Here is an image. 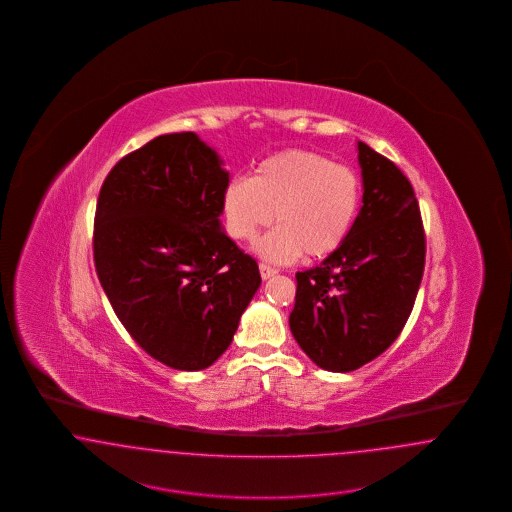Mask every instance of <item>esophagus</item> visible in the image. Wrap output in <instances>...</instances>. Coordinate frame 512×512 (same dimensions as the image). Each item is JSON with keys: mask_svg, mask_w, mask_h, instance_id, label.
I'll return each instance as SVG.
<instances>
[{"mask_svg": "<svg viewBox=\"0 0 512 512\" xmlns=\"http://www.w3.org/2000/svg\"><path fill=\"white\" fill-rule=\"evenodd\" d=\"M259 270H261V278H263V280H268V278H272L274 274H278L276 268L268 267L265 263L259 265Z\"/></svg>", "mask_w": 512, "mask_h": 512, "instance_id": "obj_1", "label": "esophagus"}]
</instances>
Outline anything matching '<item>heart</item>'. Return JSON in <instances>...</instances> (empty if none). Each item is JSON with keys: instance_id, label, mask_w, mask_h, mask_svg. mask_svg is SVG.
<instances>
[{"instance_id": "obj_1", "label": "heart", "mask_w": 512, "mask_h": 512, "mask_svg": "<svg viewBox=\"0 0 512 512\" xmlns=\"http://www.w3.org/2000/svg\"><path fill=\"white\" fill-rule=\"evenodd\" d=\"M359 205L357 172L305 149L270 155L253 178H232L222 194L224 226L232 240L253 242L272 220L278 222L257 244V253L274 263H288L301 253L305 259H324L338 251Z\"/></svg>"}]
</instances>
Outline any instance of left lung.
Listing matches in <instances>:
<instances>
[{"label": "left lung", "mask_w": 512, "mask_h": 512, "mask_svg": "<svg viewBox=\"0 0 512 512\" xmlns=\"http://www.w3.org/2000/svg\"><path fill=\"white\" fill-rule=\"evenodd\" d=\"M363 207L338 251L297 272L290 328L315 365L351 372L401 334L420 288L426 240L409 178L357 144Z\"/></svg>", "instance_id": "left-lung-1"}]
</instances>
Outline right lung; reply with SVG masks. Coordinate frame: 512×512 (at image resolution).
<instances>
[{
	"label": "right lung",
	"instance_id": "1",
	"mask_svg": "<svg viewBox=\"0 0 512 512\" xmlns=\"http://www.w3.org/2000/svg\"><path fill=\"white\" fill-rule=\"evenodd\" d=\"M228 182L215 149L176 132L122 157L99 192L101 288L134 341L176 370L213 365L261 286L220 224Z\"/></svg>",
	"mask_w": 512,
	"mask_h": 512
}]
</instances>
